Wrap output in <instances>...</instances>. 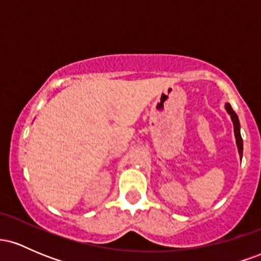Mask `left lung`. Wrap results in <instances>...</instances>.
Here are the masks:
<instances>
[{"label": "left lung", "mask_w": 261, "mask_h": 261, "mask_svg": "<svg viewBox=\"0 0 261 261\" xmlns=\"http://www.w3.org/2000/svg\"><path fill=\"white\" fill-rule=\"evenodd\" d=\"M226 109H227V112L229 113L230 118H232L233 125H234V135H236V140H237V146H238L239 154H241V157H242V155H243V140H242L241 131H239V130H241L239 119H238V116H237L234 110H233L232 107H230V104H226Z\"/></svg>", "instance_id": "1"}]
</instances>
